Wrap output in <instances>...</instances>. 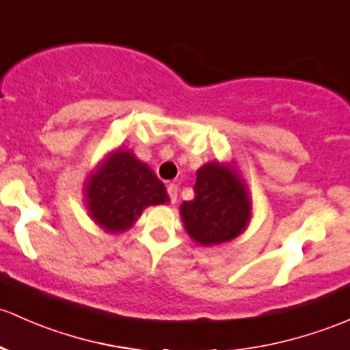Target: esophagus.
<instances>
[{
	"instance_id": "34e87169",
	"label": "esophagus",
	"mask_w": 350,
	"mask_h": 350,
	"mask_svg": "<svg viewBox=\"0 0 350 350\" xmlns=\"http://www.w3.org/2000/svg\"><path fill=\"white\" fill-rule=\"evenodd\" d=\"M167 196H169V200H171V203H176V200H178V186L169 185L167 186Z\"/></svg>"
}]
</instances>
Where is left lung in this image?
Here are the masks:
<instances>
[{"instance_id":"1","label":"left lung","mask_w":350,"mask_h":350,"mask_svg":"<svg viewBox=\"0 0 350 350\" xmlns=\"http://www.w3.org/2000/svg\"><path fill=\"white\" fill-rule=\"evenodd\" d=\"M185 228L203 246L226 243L245 231L252 218V203L245 181L234 167L208 163L198 169L194 200L181 204Z\"/></svg>"}]
</instances>
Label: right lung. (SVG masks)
Masks as SVG:
<instances>
[{
  "instance_id": "1",
  "label": "right lung",
  "mask_w": 350,
  "mask_h": 350,
  "mask_svg": "<svg viewBox=\"0 0 350 350\" xmlns=\"http://www.w3.org/2000/svg\"><path fill=\"white\" fill-rule=\"evenodd\" d=\"M87 209L92 219L109 233L126 231L144 208L169 201L167 191L146 163L131 150L119 149L88 176Z\"/></svg>"
}]
</instances>
